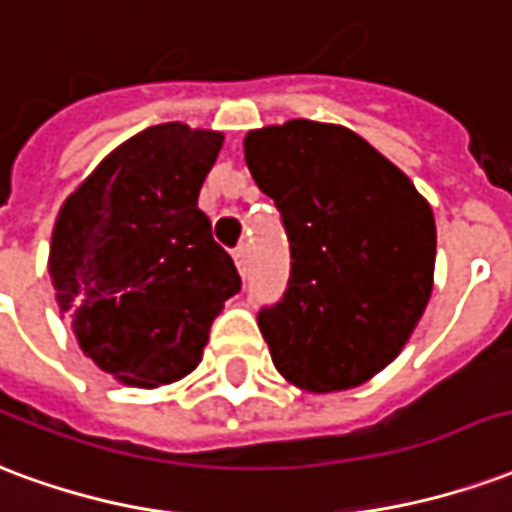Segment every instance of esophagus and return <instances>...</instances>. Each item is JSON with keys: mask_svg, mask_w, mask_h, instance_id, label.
I'll use <instances>...</instances> for the list:
<instances>
[{"mask_svg": "<svg viewBox=\"0 0 512 512\" xmlns=\"http://www.w3.org/2000/svg\"><path fill=\"white\" fill-rule=\"evenodd\" d=\"M248 259H251L248 245H237V248H234V261H237V270H240L242 275L248 272Z\"/></svg>", "mask_w": 512, "mask_h": 512, "instance_id": "obj_1", "label": "esophagus"}]
</instances>
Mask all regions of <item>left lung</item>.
<instances>
[{"mask_svg":"<svg viewBox=\"0 0 512 512\" xmlns=\"http://www.w3.org/2000/svg\"><path fill=\"white\" fill-rule=\"evenodd\" d=\"M245 163L292 251L281 302L259 311L272 363L311 393L368 382L404 349L434 289L428 201L365 138L327 122L251 130Z\"/></svg>","mask_w":512,"mask_h":512,"instance_id":"obj_1","label":"left lung"}]
</instances>
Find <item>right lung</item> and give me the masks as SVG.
Returning a JSON list of instances; mask_svg holds the SVG:
<instances>
[{
  "mask_svg": "<svg viewBox=\"0 0 512 512\" xmlns=\"http://www.w3.org/2000/svg\"><path fill=\"white\" fill-rule=\"evenodd\" d=\"M223 147L166 122L119 144L59 210L48 272L81 352L136 387L188 376L240 272L199 210Z\"/></svg>",
  "mask_w": 512,
  "mask_h": 512,
  "instance_id": "1",
  "label": "right lung"
}]
</instances>
